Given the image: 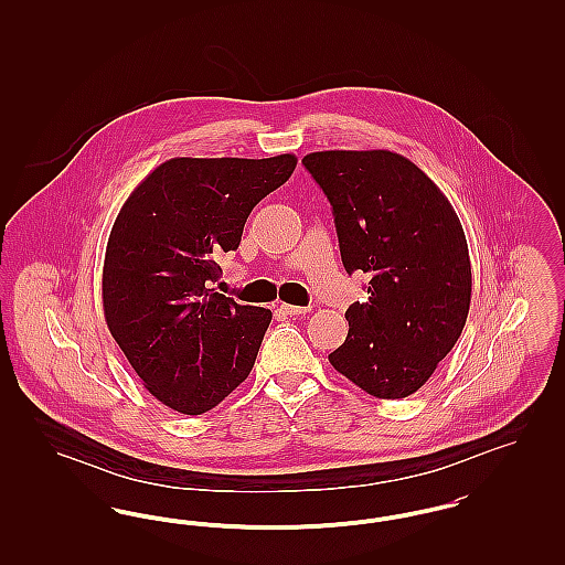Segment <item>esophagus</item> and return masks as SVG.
<instances>
[{
	"instance_id": "esophagus-1",
	"label": "esophagus",
	"mask_w": 565,
	"mask_h": 565,
	"mask_svg": "<svg viewBox=\"0 0 565 565\" xmlns=\"http://www.w3.org/2000/svg\"><path fill=\"white\" fill-rule=\"evenodd\" d=\"M279 309H281L286 316H290V318H298V316H305V313L311 311L309 307H296V305H288V302H284Z\"/></svg>"
}]
</instances>
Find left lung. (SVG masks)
Masks as SVG:
<instances>
[{
    "mask_svg": "<svg viewBox=\"0 0 565 565\" xmlns=\"http://www.w3.org/2000/svg\"><path fill=\"white\" fill-rule=\"evenodd\" d=\"M334 214L348 273H369V300L345 311V343L328 355L366 394H415L454 350L470 309L472 270L454 205L390 150H326L302 159Z\"/></svg>",
    "mask_w": 565,
    "mask_h": 565,
    "instance_id": "obj_1",
    "label": "left lung"
}]
</instances>
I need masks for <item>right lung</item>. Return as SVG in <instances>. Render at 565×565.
Here are the masks:
<instances>
[{
	"mask_svg": "<svg viewBox=\"0 0 565 565\" xmlns=\"http://www.w3.org/2000/svg\"><path fill=\"white\" fill-rule=\"evenodd\" d=\"M270 159L178 157L150 171L116 215L104 260L109 332L159 403L201 415L243 383L270 323L210 284L252 210L295 171Z\"/></svg>",
	"mask_w": 565,
	"mask_h": 565,
	"instance_id": "obj_1",
	"label": "right lung"
}]
</instances>
